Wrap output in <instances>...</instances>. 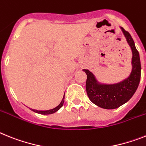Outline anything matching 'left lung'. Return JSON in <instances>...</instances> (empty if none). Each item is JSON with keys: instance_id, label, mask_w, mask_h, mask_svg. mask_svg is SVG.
I'll list each match as a JSON object with an SVG mask.
<instances>
[{"instance_id": "1", "label": "left lung", "mask_w": 146, "mask_h": 146, "mask_svg": "<svg viewBox=\"0 0 146 146\" xmlns=\"http://www.w3.org/2000/svg\"><path fill=\"white\" fill-rule=\"evenodd\" d=\"M121 29L132 51V70L129 76L116 84H102L98 82L90 70H83L87 74L86 91L88 97L93 103L102 108L115 109L124 105L133 96L140 81L141 64L139 52L129 33L122 27Z\"/></svg>"}]
</instances>
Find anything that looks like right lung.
<instances>
[{
    "label": "right lung",
    "mask_w": 146,
    "mask_h": 146,
    "mask_svg": "<svg viewBox=\"0 0 146 146\" xmlns=\"http://www.w3.org/2000/svg\"><path fill=\"white\" fill-rule=\"evenodd\" d=\"M64 96L63 99H62V102H61V103L56 107L55 108L53 109H50V110H47V111H37V110H35V109H32V111H34L35 113H40V114H44V115H46V114H51V113H53L56 112L57 111H58L64 105Z\"/></svg>",
    "instance_id": "1"
}]
</instances>
